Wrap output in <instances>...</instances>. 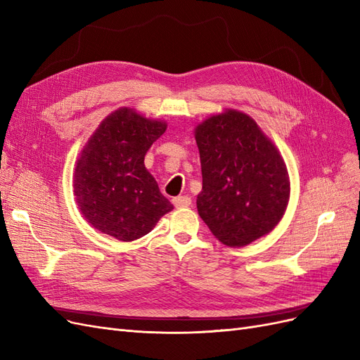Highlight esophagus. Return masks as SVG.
<instances>
[{
	"instance_id": "34e87169",
	"label": "esophagus",
	"mask_w": 360,
	"mask_h": 360,
	"mask_svg": "<svg viewBox=\"0 0 360 360\" xmlns=\"http://www.w3.org/2000/svg\"><path fill=\"white\" fill-rule=\"evenodd\" d=\"M172 204L177 207V209H184V207H189L192 204V200L189 197H176L172 198Z\"/></svg>"
}]
</instances>
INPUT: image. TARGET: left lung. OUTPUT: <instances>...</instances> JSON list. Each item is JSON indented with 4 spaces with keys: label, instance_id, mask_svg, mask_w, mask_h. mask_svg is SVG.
Returning a JSON list of instances; mask_svg holds the SVG:
<instances>
[{
    "label": "left lung",
    "instance_id": "8db88e82",
    "mask_svg": "<svg viewBox=\"0 0 360 360\" xmlns=\"http://www.w3.org/2000/svg\"><path fill=\"white\" fill-rule=\"evenodd\" d=\"M202 189L201 219L221 243L243 248L279 224L290 201L284 159L252 117L237 110L195 127Z\"/></svg>",
    "mask_w": 360,
    "mask_h": 360
}]
</instances>
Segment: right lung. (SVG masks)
Returning <instances> with one entry per match:
<instances>
[{"label":"right lung","instance_id":"add662e5","mask_svg":"<svg viewBox=\"0 0 360 360\" xmlns=\"http://www.w3.org/2000/svg\"><path fill=\"white\" fill-rule=\"evenodd\" d=\"M167 130L134 108L106 115L75 163L73 192L81 214L97 231L122 242L148 234L174 205L144 165L151 144Z\"/></svg>","mask_w":360,"mask_h":360}]
</instances>
